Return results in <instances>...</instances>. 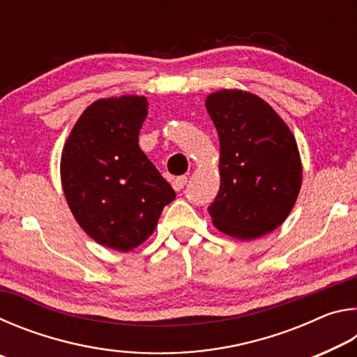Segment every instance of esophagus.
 Instances as JSON below:
<instances>
[{
  "instance_id": "esophagus-1",
  "label": "esophagus",
  "mask_w": 357,
  "mask_h": 357,
  "mask_svg": "<svg viewBox=\"0 0 357 357\" xmlns=\"http://www.w3.org/2000/svg\"><path fill=\"white\" fill-rule=\"evenodd\" d=\"M185 184H187V176H178L176 179H173V189L176 192L183 190Z\"/></svg>"
}]
</instances>
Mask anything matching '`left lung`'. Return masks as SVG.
I'll list each match as a JSON object with an SVG mask.
<instances>
[{
    "mask_svg": "<svg viewBox=\"0 0 357 357\" xmlns=\"http://www.w3.org/2000/svg\"><path fill=\"white\" fill-rule=\"evenodd\" d=\"M206 110L220 140V189L208 208L213 223L245 241L274 231L301 189L291 130L269 104L239 89L211 94Z\"/></svg>",
    "mask_w": 357,
    "mask_h": 357,
    "instance_id": "left-lung-1",
    "label": "left lung"
}]
</instances>
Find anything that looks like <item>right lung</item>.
<instances>
[{
	"instance_id": "obj_1",
	"label": "right lung",
	"mask_w": 357,
	"mask_h": 357,
	"mask_svg": "<svg viewBox=\"0 0 357 357\" xmlns=\"http://www.w3.org/2000/svg\"><path fill=\"white\" fill-rule=\"evenodd\" d=\"M148 100H96L78 118L61 155L66 200L96 243L128 252L154 231L176 193L138 146Z\"/></svg>"
}]
</instances>
